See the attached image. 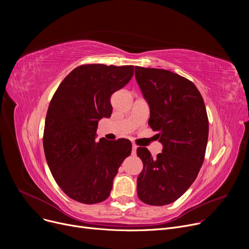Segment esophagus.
I'll return each instance as SVG.
<instances>
[{
  "label": "esophagus",
  "mask_w": 249,
  "mask_h": 249,
  "mask_svg": "<svg viewBox=\"0 0 249 249\" xmlns=\"http://www.w3.org/2000/svg\"><path fill=\"white\" fill-rule=\"evenodd\" d=\"M136 149H137V145H136V144H132V154H133V155H135Z\"/></svg>",
  "instance_id": "obj_1"
}]
</instances>
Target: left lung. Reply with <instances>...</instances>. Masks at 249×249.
Here are the masks:
<instances>
[{"label": "left lung", "instance_id": "left-lung-1", "mask_svg": "<svg viewBox=\"0 0 249 249\" xmlns=\"http://www.w3.org/2000/svg\"><path fill=\"white\" fill-rule=\"evenodd\" d=\"M135 77L150 109L148 125L163 146L154 159L147 148H137L143 162L137 194L145 204L168 205L191 187L203 164L209 134L206 107L197 87L175 72L135 67Z\"/></svg>", "mask_w": 249, "mask_h": 249}]
</instances>
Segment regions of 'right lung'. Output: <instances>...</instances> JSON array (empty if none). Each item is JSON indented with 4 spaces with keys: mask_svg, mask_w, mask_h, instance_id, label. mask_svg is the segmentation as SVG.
Segmentation results:
<instances>
[{
    "mask_svg": "<svg viewBox=\"0 0 249 249\" xmlns=\"http://www.w3.org/2000/svg\"><path fill=\"white\" fill-rule=\"evenodd\" d=\"M133 65L84 64L71 71L52 97L45 118L43 147L60 189L84 204L106 200L123 160L128 139L96 141L98 123L112 114L111 96L131 80Z\"/></svg>",
    "mask_w": 249,
    "mask_h": 249,
    "instance_id": "add662e5",
    "label": "right lung"
}]
</instances>
